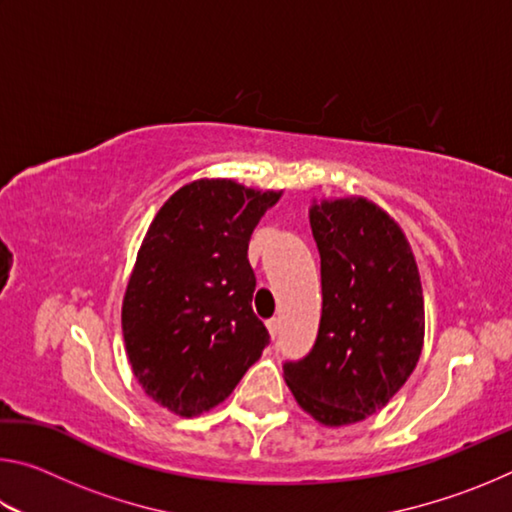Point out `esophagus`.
Listing matches in <instances>:
<instances>
[{
  "mask_svg": "<svg viewBox=\"0 0 512 512\" xmlns=\"http://www.w3.org/2000/svg\"><path fill=\"white\" fill-rule=\"evenodd\" d=\"M266 329H268V334H271L273 339H275L277 329H280V320H277V318H268V320H266Z\"/></svg>",
  "mask_w": 512,
  "mask_h": 512,
  "instance_id": "1",
  "label": "esophagus"
}]
</instances>
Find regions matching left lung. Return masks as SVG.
Returning <instances> with one entry per match:
<instances>
[{"label":"left lung","mask_w":512,"mask_h":512,"mask_svg":"<svg viewBox=\"0 0 512 512\" xmlns=\"http://www.w3.org/2000/svg\"><path fill=\"white\" fill-rule=\"evenodd\" d=\"M320 253L323 316L305 359L284 363L298 406L325 427L366 420L418 366L424 296L409 239L363 196L309 207Z\"/></svg>","instance_id":"1"}]
</instances>
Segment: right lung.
I'll list each match as a JSON object with an SVG mask.
<instances>
[{"mask_svg":"<svg viewBox=\"0 0 512 512\" xmlns=\"http://www.w3.org/2000/svg\"><path fill=\"white\" fill-rule=\"evenodd\" d=\"M282 189L192 180L146 230L121 302V332L144 393L180 418L219 406L262 357L248 241Z\"/></svg>","mask_w":512,"mask_h":512,"instance_id":"obj_1","label":"right lung"}]
</instances>
